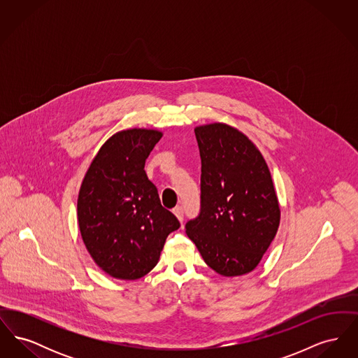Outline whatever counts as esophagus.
<instances>
[{
    "label": "esophagus",
    "mask_w": 358,
    "mask_h": 358,
    "mask_svg": "<svg viewBox=\"0 0 358 358\" xmlns=\"http://www.w3.org/2000/svg\"><path fill=\"white\" fill-rule=\"evenodd\" d=\"M173 213L176 215V217H177L180 222H182V220H184V208H182V206H176V208L173 209Z\"/></svg>",
    "instance_id": "1"
}]
</instances>
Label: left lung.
<instances>
[{
  "label": "left lung",
  "mask_w": 358,
  "mask_h": 358,
  "mask_svg": "<svg viewBox=\"0 0 358 358\" xmlns=\"http://www.w3.org/2000/svg\"><path fill=\"white\" fill-rule=\"evenodd\" d=\"M201 157L200 213L185 225L205 263L222 276L251 273L273 241L280 209L271 173L235 127L194 129Z\"/></svg>",
  "instance_id": "8db88e82"
}]
</instances>
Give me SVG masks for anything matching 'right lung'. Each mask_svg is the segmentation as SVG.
Returning <instances> with one entry per match:
<instances>
[{"label":"right lung","mask_w":358,"mask_h":358,"mask_svg":"<svg viewBox=\"0 0 358 358\" xmlns=\"http://www.w3.org/2000/svg\"><path fill=\"white\" fill-rule=\"evenodd\" d=\"M161 136L157 130L130 129L108 138L80 187L78 222L85 248L117 279L134 280L150 273L168 235L180 228L143 169Z\"/></svg>","instance_id":"right-lung-1"}]
</instances>
